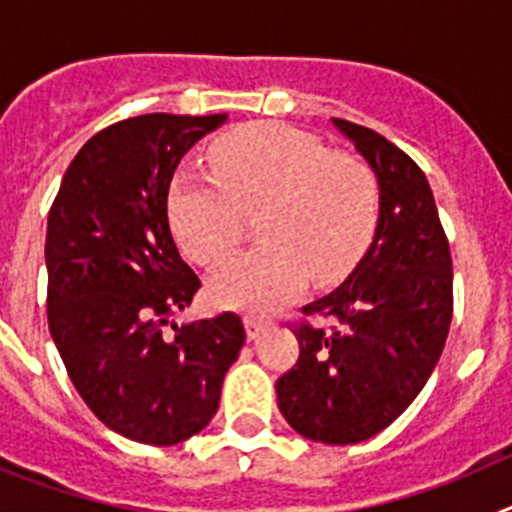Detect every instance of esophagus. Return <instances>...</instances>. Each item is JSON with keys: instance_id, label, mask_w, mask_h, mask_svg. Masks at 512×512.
I'll return each instance as SVG.
<instances>
[{"instance_id": "1", "label": "esophagus", "mask_w": 512, "mask_h": 512, "mask_svg": "<svg viewBox=\"0 0 512 512\" xmlns=\"http://www.w3.org/2000/svg\"><path fill=\"white\" fill-rule=\"evenodd\" d=\"M267 329V321L265 319H257V316H245V331H247V339L255 342L257 336Z\"/></svg>"}]
</instances>
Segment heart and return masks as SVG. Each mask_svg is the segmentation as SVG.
<instances>
[{
  "instance_id": "heart-1",
  "label": "heart",
  "mask_w": 512,
  "mask_h": 512,
  "mask_svg": "<svg viewBox=\"0 0 512 512\" xmlns=\"http://www.w3.org/2000/svg\"><path fill=\"white\" fill-rule=\"evenodd\" d=\"M214 178L178 170L168 222L191 260H222L239 242L242 214L260 211L265 245L229 257L209 280L224 308L267 313L298 298L308 278L339 280L362 260L380 211L370 165L331 153L319 137L288 124L257 122L211 147Z\"/></svg>"
}]
</instances>
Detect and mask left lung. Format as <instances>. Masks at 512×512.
I'll return each instance as SVG.
<instances>
[{
    "instance_id": "1",
    "label": "left lung",
    "mask_w": 512,
    "mask_h": 512,
    "mask_svg": "<svg viewBox=\"0 0 512 512\" xmlns=\"http://www.w3.org/2000/svg\"><path fill=\"white\" fill-rule=\"evenodd\" d=\"M334 127L380 188L375 237L349 278L303 306L334 321L296 329L298 362L278 382V408L303 439H372L416 400L451 324V255L423 170L393 142L347 119Z\"/></svg>"
}]
</instances>
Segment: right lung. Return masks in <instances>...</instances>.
<instances>
[{"mask_svg":"<svg viewBox=\"0 0 512 512\" xmlns=\"http://www.w3.org/2000/svg\"><path fill=\"white\" fill-rule=\"evenodd\" d=\"M224 122L142 114L112 124L78 150L50 206V336L94 416L140 444H181L209 426L245 344L237 313L170 324L201 288L170 234V181Z\"/></svg>","mask_w":512,"mask_h":512,"instance_id":"add662e5","label":"right lung"}]
</instances>
